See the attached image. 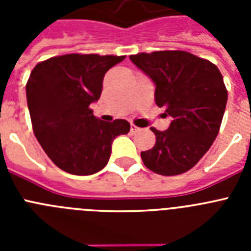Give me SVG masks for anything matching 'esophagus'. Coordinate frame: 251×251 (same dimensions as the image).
I'll use <instances>...</instances> for the list:
<instances>
[{
    "mask_svg": "<svg viewBox=\"0 0 251 251\" xmlns=\"http://www.w3.org/2000/svg\"><path fill=\"white\" fill-rule=\"evenodd\" d=\"M130 130H132V132H138V130H141V128L137 127L136 124H130Z\"/></svg>",
    "mask_w": 251,
    "mask_h": 251,
    "instance_id": "34e87169",
    "label": "esophagus"
}]
</instances>
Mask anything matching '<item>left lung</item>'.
Wrapping results in <instances>:
<instances>
[{
  "label": "left lung",
  "mask_w": 251,
  "mask_h": 251,
  "mask_svg": "<svg viewBox=\"0 0 251 251\" xmlns=\"http://www.w3.org/2000/svg\"><path fill=\"white\" fill-rule=\"evenodd\" d=\"M129 59L156 84V104L171 115L165 132L151 128L156 145L141 153L148 170L176 176L191 170L211 147L227 101L215 64L182 50L139 52Z\"/></svg>",
  "instance_id": "8db88e82"
}]
</instances>
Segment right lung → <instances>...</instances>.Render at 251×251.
Returning a JSON list of instances; mask_svg holds the SVG:
<instances>
[{"label": "right lung", "mask_w": 251, "mask_h": 251, "mask_svg": "<svg viewBox=\"0 0 251 251\" xmlns=\"http://www.w3.org/2000/svg\"><path fill=\"white\" fill-rule=\"evenodd\" d=\"M126 56L66 54L34 68L26 84V98L35 136L63 171L88 176L104 168L115 137L127 134L124 119L99 121L89 105L100 98L105 73Z\"/></svg>", "instance_id": "obj_1"}]
</instances>
